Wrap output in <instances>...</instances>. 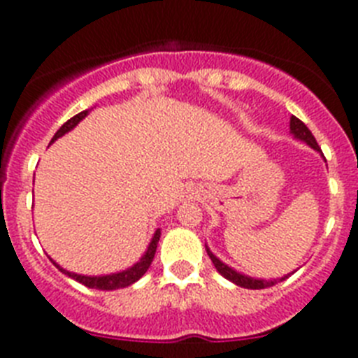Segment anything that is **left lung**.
<instances>
[{
	"instance_id": "obj_1",
	"label": "left lung",
	"mask_w": 358,
	"mask_h": 358,
	"mask_svg": "<svg viewBox=\"0 0 358 358\" xmlns=\"http://www.w3.org/2000/svg\"><path fill=\"white\" fill-rule=\"evenodd\" d=\"M290 134H292L296 140L303 141V143H306L308 147L314 148V150H317L319 154L322 156L321 148H319L317 141H315V138L312 136V132H310L305 123H303L299 118H296V116H292V118H290ZM206 251H208V256L211 258V262H213L215 268H217L218 273L222 274L226 280H229L231 283H235V285H238V287H243V289H252V290L267 289V287H273V285H276V283H280V281L287 280V278L292 274V273L285 274V276L276 278V280H262V278H251V276H248V274H242V273H238V271H235L233 267H229V265L224 264L222 260H218L217 256H215L213 252L210 251V248H208V245H206Z\"/></svg>"
}]
</instances>
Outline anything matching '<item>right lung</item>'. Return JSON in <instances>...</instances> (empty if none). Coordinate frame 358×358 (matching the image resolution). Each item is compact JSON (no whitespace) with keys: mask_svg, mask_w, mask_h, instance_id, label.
<instances>
[{"mask_svg":"<svg viewBox=\"0 0 358 358\" xmlns=\"http://www.w3.org/2000/svg\"><path fill=\"white\" fill-rule=\"evenodd\" d=\"M87 115H90V109L82 110V113H78V115L73 116L71 120H68V122H66L64 125H62V127L55 132V136H53V138H52L50 145H52L55 140H59V138H62V136H64V134H68L69 131H73V129L77 127L78 123H80L82 120H84ZM159 236H161V229H156V233H154V236H152L150 243H148L147 251L143 252V256H141L140 260L136 262V264L132 265V267L125 268V271H120V273L102 274V276H84V274L69 273V271L62 268L61 265L57 264V262H53L52 258H50V260L53 262V265H55V267L59 268V271H61L62 274H66V276L73 278V280L78 281V283H82V285L90 287V289H96V290L125 289V287H129V285H132V283H136V281L140 280V278L143 276V274L148 271V267H150L152 260H154V255H156V249H157V242H159Z\"/></svg>","mask_w":358,"mask_h":358,"instance_id":"obj_1","label":"right lung"}]
</instances>
